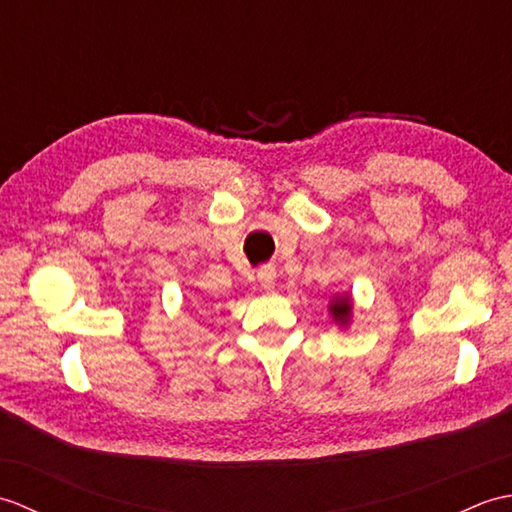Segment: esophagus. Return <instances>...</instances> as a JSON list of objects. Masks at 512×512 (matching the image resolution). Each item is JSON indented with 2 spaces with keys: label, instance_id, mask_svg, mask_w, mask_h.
Returning a JSON list of instances; mask_svg holds the SVG:
<instances>
[{
  "label": "esophagus",
  "instance_id": "1",
  "mask_svg": "<svg viewBox=\"0 0 512 512\" xmlns=\"http://www.w3.org/2000/svg\"><path fill=\"white\" fill-rule=\"evenodd\" d=\"M275 279H277V270H275L273 264H264L262 268L257 270V281L264 288H273L275 286Z\"/></svg>",
  "mask_w": 512,
  "mask_h": 512
}]
</instances>
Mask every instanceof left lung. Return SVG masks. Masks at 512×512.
Listing matches in <instances>:
<instances>
[{
  "label": "left lung",
  "mask_w": 512,
  "mask_h": 512,
  "mask_svg": "<svg viewBox=\"0 0 512 512\" xmlns=\"http://www.w3.org/2000/svg\"><path fill=\"white\" fill-rule=\"evenodd\" d=\"M330 312H332V317H334L336 321L347 323V319H350V312H352V301H350V297L336 299V301L332 303V306H330Z\"/></svg>",
  "instance_id": "1"
}]
</instances>
